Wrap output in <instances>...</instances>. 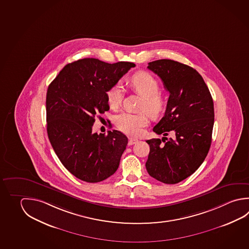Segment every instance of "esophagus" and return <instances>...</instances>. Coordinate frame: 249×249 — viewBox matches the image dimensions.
<instances>
[{"instance_id":"esophagus-1","label":"esophagus","mask_w":249,"mask_h":249,"mask_svg":"<svg viewBox=\"0 0 249 249\" xmlns=\"http://www.w3.org/2000/svg\"><path fill=\"white\" fill-rule=\"evenodd\" d=\"M138 140H136V139H129V142H128V145H132L136 144L137 142H138Z\"/></svg>"}]
</instances>
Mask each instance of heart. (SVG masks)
I'll list each match as a JSON object with an SVG mask.
<instances>
[{
    "instance_id": "obj_1",
    "label": "heart",
    "mask_w": 249,
    "mask_h": 249,
    "mask_svg": "<svg viewBox=\"0 0 249 249\" xmlns=\"http://www.w3.org/2000/svg\"><path fill=\"white\" fill-rule=\"evenodd\" d=\"M130 86L136 93L143 96L141 104V113L133 114L122 112L115 118L116 125L120 131L128 135L138 136L143 128L148 124V116L152 118L158 117L165 106V99L159 92L160 84L158 80L145 71L136 72L129 80ZM123 88L120 83H116L107 91L108 106L112 109H118L123 100ZM145 111L147 113L143 112Z\"/></svg>"
}]
</instances>
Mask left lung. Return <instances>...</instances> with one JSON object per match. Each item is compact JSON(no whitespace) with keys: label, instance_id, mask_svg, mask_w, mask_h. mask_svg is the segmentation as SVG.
I'll use <instances>...</instances> for the list:
<instances>
[{"label":"left lung","instance_id":"1","mask_svg":"<svg viewBox=\"0 0 249 249\" xmlns=\"http://www.w3.org/2000/svg\"><path fill=\"white\" fill-rule=\"evenodd\" d=\"M147 68L161 79L169 98L163 118L153 129L165 137L146 141L150 152L145 167L156 180L176 184L195 173L208 154L214 124L213 97L203 77L190 66L159 59ZM169 131L175 134L173 139L165 137Z\"/></svg>","mask_w":249,"mask_h":249}]
</instances>
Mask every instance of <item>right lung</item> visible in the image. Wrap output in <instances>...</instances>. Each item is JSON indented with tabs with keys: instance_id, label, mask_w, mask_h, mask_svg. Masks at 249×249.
<instances>
[{
	"instance_id": "obj_1",
	"label": "right lung",
	"mask_w": 249,
	"mask_h": 249,
	"mask_svg": "<svg viewBox=\"0 0 249 249\" xmlns=\"http://www.w3.org/2000/svg\"><path fill=\"white\" fill-rule=\"evenodd\" d=\"M136 65L82 59L64 67L46 94L47 134L64 167L78 179L98 182L117 171L128 139L119 131H92L109 109L107 91Z\"/></svg>"
}]
</instances>
